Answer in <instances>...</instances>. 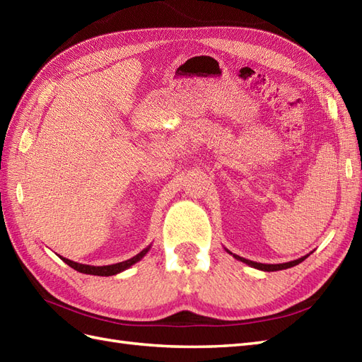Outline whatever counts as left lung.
<instances>
[{"label":"left lung","instance_id":"obj_1","mask_svg":"<svg viewBox=\"0 0 362 362\" xmlns=\"http://www.w3.org/2000/svg\"><path fill=\"white\" fill-rule=\"evenodd\" d=\"M226 252H229L228 249H226ZM229 254H233V252H229ZM233 255H234V258H237V260H240V262L246 263L247 266L255 267V269H258V271H264V272H274V271H283V269H289V267H293V266H296V264H300L301 262H304L305 258L309 257V254H308V255H304V257L298 258V260H293V262L280 263V264H266V263H257V262L246 260V258H243V257H238V255H235V254H233Z\"/></svg>","mask_w":362,"mask_h":362}]
</instances>
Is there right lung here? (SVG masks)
<instances>
[{"label":"right lung","instance_id":"add662e5","mask_svg":"<svg viewBox=\"0 0 362 362\" xmlns=\"http://www.w3.org/2000/svg\"><path fill=\"white\" fill-rule=\"evenodd\" d=\"M150 246H146L144 251L139 252L137 255H134L133 258H129V260H125V262H120V263H116V264H108V266H90V264H82V263H76V262H71L69 260V258H64L59 255L61 260L64 263H67L70 267H73V269L81 272V274H88V275H99V276H110V275H116V274H120L124 272L125 269H128V267H132L134 263L141 262L142 258L146 255V252L150 251Z\"/></svg>","mask_w":362,"mask_h":362}]
</instances>
